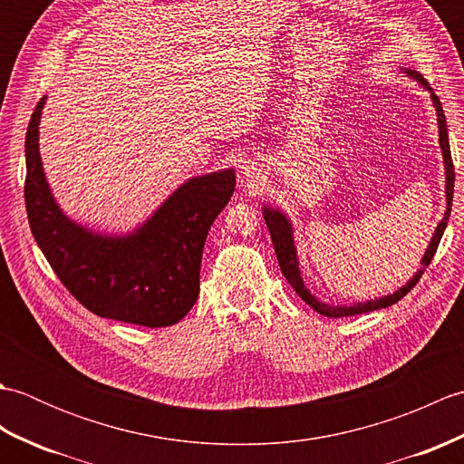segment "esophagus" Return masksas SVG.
<instances>
[{"label":"esophagus","mask_w":464,"mask_h":464,"mask_svg":"<svg viewBox=\"0 0 464 464\" xmlns=\"http://www.w3.org/2000/svg\"><path fill=\"white\" fill-rule=\"evenodd\" d=\"M241 169H243V171H241L243 177H247V179H253V177H255V167H253V165L247 163V165H243Z\"/></svg>","instance_id":"1"}]
</instances>
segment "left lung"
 <instances>
[{"label":"left lung","mask_w":464,"mask_h":464,"mask_svg":"<svg viewBox=\"0 0 464 464\" xmlns=\"http://www.w3.org/2000/svg\"><path fill=\"white\" fill-rule=\"evenodd\" d=\"M407 73L412 77V80H417L422 87H427V90L430 92V100H432V103H435L437 121H439V143H440L442 160H445V171H447V211H445V217H442V221L437 225V231H435V235H432V239H430L429 247H427V253L422 255V261H420L422 269H419V273L405 285V287L399 289L397 293L387 295V297L367 301V303H357V304H351V307H339V304H334V307H333V304L317 301L309 293V289L304 287V283L301 279L297 249H295V241H293V227H291V221L287 219V215L281 213L279 209H271V207H265V211H263L265 223H267V227H269L273 247H275V253H277V261H279V267H281V273L285 275V279L289 281V285L295 289V293H297L299 297L309 304V307H313L317 313L324 314V317H333V319L351 317V314H362V313H371V311H377V309L391 307V304H395L397 301H401L412 287H415V285L420 279L422 271H425L430 265L432 257H435V253H437L442 233H445V229H447V221L450 217V207H452V191H455V165H452V157H450L445 111H442V105L439 102V97L432 93L425 77H422L417 72H412V69H407Z\"/></svg>","instance_id":"1"}]
</instances>
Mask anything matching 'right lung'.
<instances>
[{
  "label": "right lung",
  "mask_w": 464,
  "mask_h": 464,
  "mask_svg": "<svg viewBox=\"0 0 464 464\" xmlns=\"http://www.w3.org/2000/svg\"><path fill=\"white\" fill-rule=\"evenodd\" d=\"M37 102L25 133V209L34 237L65 289L105 319L169 327L199 295L203 245L235 191V171L183 183L140 229L125 237L87 231L55 203L39 157Z\"/></svg>",
  "instance_id": "obj_1"
}]
</instances>
